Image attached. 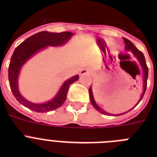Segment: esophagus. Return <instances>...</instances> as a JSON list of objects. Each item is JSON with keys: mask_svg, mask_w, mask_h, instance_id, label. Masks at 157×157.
Masks as SVG:
<instances>
[{"mask_svg": "<svg viewBox=\"0 0 157 157\" xmlns=\"http://www.w3.org/2000/svg\"><path fill=\"white\" fill-rule=\"evenodd\" d=\"M80 75H89V71L86 68H83L82 70H81L80 71Z\"/></svg>", "mask_w": 157, "mask_h": 157, "instance_id": "34e87169", "label": "esophagus"}]
</instances>
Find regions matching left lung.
<instances>
[{
	"label": "left lung",
	"mask_w": 157,
	"mask_h": 157,
	"mask_svg": "<svg viewBox=\"0 0 157 157\" xmlns=\"http://www.w3.org/2000/svg\"><path fill=\"white\" fill-rule=\"evenodd\" d=\"M123 41H124V43H125L126 51H130V52L133 53V55L135 56L136 59H138V62H139V63H140V65H141V71H142V74H143V92H142V94H141V98H140L138 102L137 103V105H135V106H137V105H138V103H139L140 101H141V99H142L144 94H145V90H146L147 78H148V71H149V69H148V67H147V65H146V62H145V56H144L143 53H142L141 51L138 50V48L134 46V44H133V43L131 42L130 41H129L128 39H127V38H124V37H123ZM89 94H90V99L91 104H92V105L94 107V109H95L96 110L98 111V112H101V113H102V114L107 115V116H109V115H112V116H113V115H114V114H112V113H109V112H107L106 111H105V110H103L102 109H101V108H100V107L97 105L95 100H94V94H93L92 88H91V87H90V89H89ZM133 109H134V108H133ZM131 109H130V110H131ZM125 113H127V112H125ZM125 113L118 114V115H116V116L123 115V114H125Z\"/></svg>",
	"instance_id": "1"
}]
</instances>
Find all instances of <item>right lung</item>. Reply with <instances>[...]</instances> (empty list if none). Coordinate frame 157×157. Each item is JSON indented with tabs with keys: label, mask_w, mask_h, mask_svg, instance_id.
<instances>
[{
	"label": "right lung",
	"mask_w": 157,
	"mask_h": 157,
	"mask_svg": "<svg viewBox=\"0 0 157 157\" xmlns=\"http://www.w3.org/2000/svg\"><path fill=\"white\" fill-rule=\"evenodd\" d=\"M75 34L71 32L52 33L41 31L30 36L16 47L11 57L8 67V81L14 97L23 106L37 112H46L55 110L61 106L67 99L71 84L77 81L79 76L75 75L63 83L56 96L45 103H33L25 99L19 90L18 78L20 70L27 60L48 46H61L66 44Z\"/></svg>",
	"instance_id": "add662e5"
}]
</instances>
